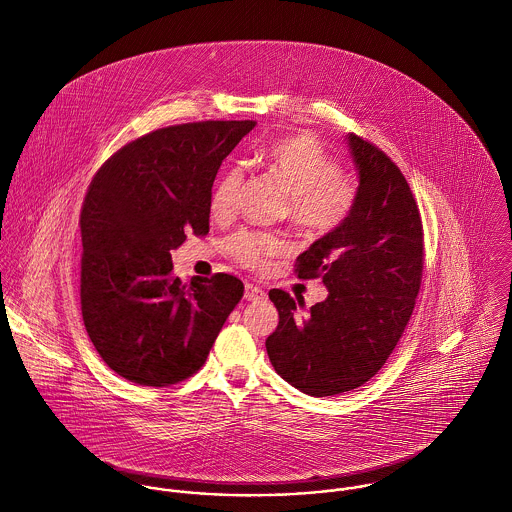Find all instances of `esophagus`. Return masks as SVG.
<instances>
[{
  "label": "esophagus",
  "mask_w": 512,
  "mask_h": 512,
  "mask_svg": "<svg viewBox=\"0 0 512 512\" xmlns=\"http://www.w3.org/2000/svg\"><path fill=\"white\" fill-rule=\"evenodd\" d=\"M267 295H265V291L259 287V285H253V283H247L245 285V299L247 301H261V299H265Z\"/></svg>",
  "instance_id": "esophagus-1"
}]
</instances>
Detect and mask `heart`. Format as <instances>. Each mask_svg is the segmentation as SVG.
<instances>
[{"mask_svg": "<svg viewBox=\"0 0 512 512\" xmlns=\"http://www.w3.org/2000/svg\"><path fill=\"white\" fill-rule=\"evenodd\" d=\"M261 163L287 195L291 223L309 237H323L339 229L355 209L357 185L339 171L337 161L309 135H289L265 149ZM245 181L243 165H229L217 177L209 211L217 221H229L237 211ZM229 255L251 271H265L273 259L291 251L285 237L243 229L229 239Z\"/></svg>", "mask_w": 512, "mask_h": 512, "instance_id": "heart-1", "label": "heart"}]
</instances>
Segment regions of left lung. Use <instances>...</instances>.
Masks as SVG:
<instances>
[{
    "mask_svg": "<svg viewBox=\"0 0 512 512\" xmlns=\"http://www.w3.org/2000/svg\"><path fill=\"white\" fill-rule=\"evenodd\" d=\"M347 139L359 169L355 209L295 261L297 277H321L329 297L299 315L303 299L269 291L279 325L267 355L311 397L353 391L381 371L413 315L425 263L423 221L405 175L371 141Z\"/></svg>",
    "mask_w": 512,
    "mask_h": 512,
    "instance_id": "8db88e82",
    "label": "left lung"
}]
</instances>
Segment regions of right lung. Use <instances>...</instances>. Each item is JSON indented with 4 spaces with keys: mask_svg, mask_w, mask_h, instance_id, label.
Instances as JSON below:
<instances>
[{
    "mask_svg": "<svg viewBox=\"0 0 512 512\" xmlns=\"http://www.w3.org/2000/svg\"><path fill=\"white\" fill-rule=\"evenodd\" d=\"M255 121H199L151 131L93 175L79 215L81 315L119 377L169 387L195 375L243 297L227 273L173 275L171 251L209 233V195L223 159Z\"/></svg>",
    "mask_w": 512,
    "mask_h": 512,
    "instance_id": "obj_1",
    "label": "right lung"
}]
</instances>
